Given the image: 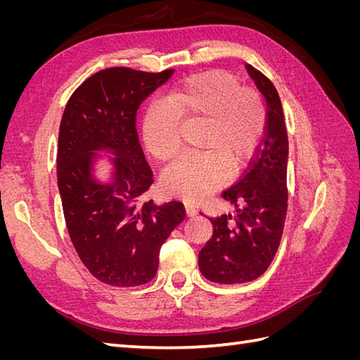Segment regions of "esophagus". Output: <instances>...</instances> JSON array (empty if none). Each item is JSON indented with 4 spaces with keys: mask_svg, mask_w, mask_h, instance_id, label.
Returning a JSON list of instances; mask_svg holds the SVG:
<instances>
[{
    "mask_svg": "<svg viewBox=\"0 0 360 360\" xmlns=\"http://www.w3.org/2000/svg\"><path fill=\"white\" fill-rule=\"evenodd\" d=\"M184 210H186L188 217H193V216H197V213H198L197 207L192 205L191 202H184Z\"/></svg>",
    "mask_w": 360,
    "mask_h": 360,
    "instance_id": "esophagus-1",
    "label": "esophagus"
}]
</instances>
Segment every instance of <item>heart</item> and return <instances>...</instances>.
I'll list each match as a JSON object with an SVG mask.
<instances>
[{
	"label": "heart",
	"instance_id": "heart-1",
	"mask_svg": "<svg viewBox=\"0 0 360 360\" xmlns=\"http://www.w3.org/2000/svg\"><path fill=\"white\" fill-rule=\"evenodd\" d=\"M183 126H200L198 155H183L162 172L168 197L200 202L228 181V167L240 169L257 153L266 129V110L257 91L234 75L213 70L174 85L162 103L150 106L143 123L146 150L169 160L180 147Z\"/></svg>",
	"mask_w": 360,
	"mask_h": 360
}]
</instances>
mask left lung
Returning a JSON list of instances; mask_svg holds the SVG:
<instances>
[{"label": "left lung", "mask_w": 360, "mask_h": 360, "mask_svg": "<svg viewBox=\"0 0 360 360\" xmlns=\"http://www.w3.org/2000/svg\"><path fill=\"white\" fill-rule=\"evenodd\" d=\"M267 105L263 144L245 176L222 193L236 214L210 219L213 236L200 250L205 279L217 284H243L261 276L281 243L287 216L288 136L279 94L266 76L246 66Z\"/></svg>", "instance_id": "obj_1"}]
</instances>
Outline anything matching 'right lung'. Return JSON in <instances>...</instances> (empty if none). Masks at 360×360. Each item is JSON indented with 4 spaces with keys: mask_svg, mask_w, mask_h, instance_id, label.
Here are the masks:
<instances>
[{
    "mask_svg": "<svg viewBox=\"0 0 360 360\" xmlns=\"http://www.w3.org/2000/svg\"><path fill=\"white\" fill-rule=\"evenodd\" d=\"M174 70L110 68L75 90L64 110L57 179L70 240L90 274L108 285L155 278L160 248L184 219L179 201H141L153 183L141 148L136 112ZM110 165L105 179L96 165Z\"/></svg>",
    "mask_w": 360,
    "mask_h": 360,
    "instance_id": "add662e5",
    "label": "right lung"
}]
</instances>
